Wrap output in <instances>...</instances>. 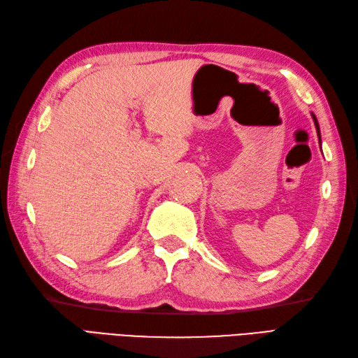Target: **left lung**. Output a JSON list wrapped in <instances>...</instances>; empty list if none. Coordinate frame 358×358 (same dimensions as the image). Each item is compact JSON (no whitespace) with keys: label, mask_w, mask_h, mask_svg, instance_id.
I'll use <instances>...</instances> for the list:
<instances>
[{"label":"left lung","mask_w":358,"mask_h":358,"mask_svg":"<svg viewBox=\"0 0 358 358\" xmlns=\"http://www.w3.org/2000/svg\"><path fill=\"white\" fill-rule=\"evenodd\" d=\"M311 117H313V121H315V126H316V130H317V135H319V141H320V129H319V123H317V118H316V115H315V113H311Z\"/></svg>","instance_id":"8db88e82"}]
</instances>
